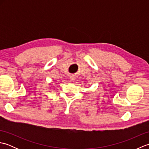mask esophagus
<instances>
[{
	"mask_svg": "<svg viewBox=\"0 0 149 149\" xmlns=\"http://www.w3.org/2000/svg\"><path fill=\"white\" fill-rule=\"evenodd\" d=\"M70 80L72 81H74L75 80V77L74 76V75H72V76L70 77Z\"/></svg>",
	"mask_w": 149,
	"mask_h": 149,
	"instance_id": "34e87169",
	"label": "esophagus"
}]
</instances>
